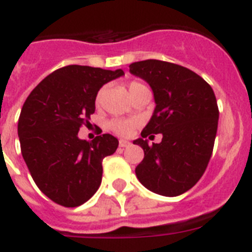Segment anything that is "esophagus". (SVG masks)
<instances>
[{
	"instance_id": "esophagus-1",
	"label": "esophagus",
	"mask_w": 252,
	"mask_h": 252,
	"mask_svg": "<svg viewBox=\"0 0 252 252\" xmlns=\"http://www.w3.org/2000/svg\"><path fill=\"white\" fill-rule=\"evenodd\" d=\"M119 145L121 146V148H127V146H130V142L126 141V140H120L119 141Z\"/></svg>"
}]
</instances>
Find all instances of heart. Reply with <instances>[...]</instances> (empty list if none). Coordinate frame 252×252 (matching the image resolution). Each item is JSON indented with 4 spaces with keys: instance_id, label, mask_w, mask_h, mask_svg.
I'll return each mask as SVG.
<instances>
[{
    "instance_id": "obj_1",
    "label": "heart",
    "mask_w": 252,
    "mask_h": 252,
    "mask_svg": "<svg viewBox=\"0 0 252 252\" xmlns=\"http://www.w3.org/2000/svg\"><path fill=\"white\" fill-rule=\"evenodd\" d=\"M144 84L140 83L137 81H133L128 84V92H132L133 90H136L139 87H142ZM103 97V90H99V92L95 95V103H101V99ZM139 125V122L133 119H115L112 121H110L108 124V127L116 132L117 135H121V136H130L131 133L133 132V130L136 128V126Z\"/></svg>"
}]
</instances>
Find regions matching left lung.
<instances>
[{
	"mask_svg": "<svg viewBox=\"0 0 252 252\" xmlns=\"http://www.w3.org/2000/svg\"><path fill=\"white\" fill-rule=\"evenodd\" d=\"M130 72L150 84L157 103L142 137L133 141L144 150L137 179L157 194H183L201 179L212 155L220 116L215 92L197 73L169 62H136ZM150 133H161L162 142L149 146Z\"/></svg>",
	"mask_w": 252,
	"mask_h": 252,
	"instance_id": "left-lung-1",
	"label": "left lung"
}]
</instances>
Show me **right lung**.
I'll use <instances>...</instances> for the list:
<instances>
[{
    "instance_id": "right-lung-1",
    "label": "right lung",
    "mask_w": 252,
    "mask_h": 252,
    "mask_svg": "<svg viewBox=\"0 0 252 252\" xmlns=\"http://www.w3.org/2000/svg\"><path fill=\"white\" fill-rule=\"evenodd\" d=\"M121 75L122 69L63 66L44 78L22 106V158L40 190L60 206H81L101 186L102 160L115 153L119 140L103 133L86 141L78 131L90 125L99 88Z\"/></svg>"
}]
</instances>
